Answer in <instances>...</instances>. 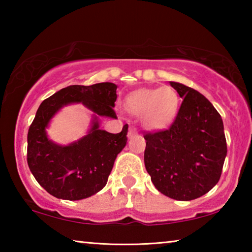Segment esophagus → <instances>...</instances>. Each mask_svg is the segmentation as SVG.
Listing matches in <instances>:
<instances>
[{
	"label": "esophagus",
	"instance_id": "34e87169",
	"mask_svg": "<svg viewBox=\"0 0 252 252\" xmlns=\"http://www.w3.org/2000/svg\"><path fill=\"white\" fill-rule=\"evenodd\" d=\"M138 134V132H136V129L134 126H131L130 129H129V133H127V136H129V138L131 139V138H133L134 135H136Z\"/></svg>",
	"mask_w": 252,
	"mask_h": 252
}]
</instances>
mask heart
<instances>
[{"instance_id": "1", "label": "heart", "mask_w": 252, "mask_h": 252, "mask_svg": "<svg viewBox=\"0 0 252 252\" xmlns=\"http://www.w3.org/2000/svg\"><path fill=\"white\" fill-rule=\"evenodd\" d=\"M126 109L141 117L143 125L151 130H163L172 125L179 109V95L171 87L143 88L126 97Z\"/></svg>"}]
</instances>
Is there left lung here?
Returning <instances> with one entry per match:
<instances>
[{
	"label": "left lung",
	"mask_w": 252,
	"mask_h": 252,
	"mask_svg": "<svg viewBox=\"0 0 252 252\" xmlns=\"http://www.w3.org/2000/svg\"><path fill=\"white\" fill-rule=\"evenodd\" d=\"M170 84L183 101L169 129L144 134V164L158 191L190 201L218 183L227 141L222 119L211 102L185 84Z\"/></svg>",
	"instance_id": "8db88e82"
}]
</instances>
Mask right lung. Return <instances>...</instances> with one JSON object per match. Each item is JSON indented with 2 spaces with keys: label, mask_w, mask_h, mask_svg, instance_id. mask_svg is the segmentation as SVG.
<instances>
[{
  "label": "right lung",
  "mask_w": 252,
  "mask_h": 252,
  "mask_svg": "<svg viewBox=\"0 0 252 252\" xmlns=\"http://www.w3.org/2000/svg\"><path fill=\"white\" fill-rule=\"evenodd\" d=\"M117 85L110 82L70 85L42 102L28 132V164L39 185L53 197L81 200L103 189L116 158L126 147L127 125L120 133L100 129L97 117L118 119L114 112ZM82 103L94 113L87 136L67 146L47 138L46 127L64 105Z\"/></svg>",
  "instance_id": "obj_1"
}]
</instances>
